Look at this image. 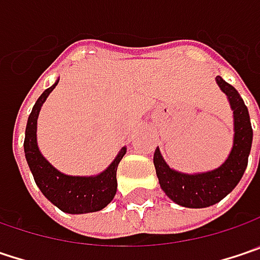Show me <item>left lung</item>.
<instances>
[{"label": "left lung", "mask_w": 260, "mask_h": 260, "mask_svg": "<svg viewBox=\"0 0 260 260\" xmlns=\"http://www.w3.org/2000/svg\"><path fill=\"white\" fill-rule=\"evenodd\" d=\"M220 90L228 96L234 111V146L228 159L216 170L185 175L172 170L162 159L159 149H155L154 166L157 170L161 189L170 200L182 207L203 209L219 203L238 185L244 175L250 154L253 130L247 106L240 98L238 91L220 77H216Z\"/></svg>", "instance_id": "8db88e82"}]
</instances>
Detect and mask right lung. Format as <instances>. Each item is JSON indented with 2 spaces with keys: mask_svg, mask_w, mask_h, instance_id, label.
Returning <instances> with one entry per match:
<instances>
[{
  "mask_svg": "<svg viewBox=\"0 0 260 260\" xmlns=\"http://www.w3.org/2000/svg\"><path fill=\"white\" fill-rule=\"evenodd\" d=\"M57 83L59 81L47 88L32 108L25 132V157L40 191L62 212L72 214L99 212L115 197L117 167L125 154V148L121 149L114 162L98 176H68L56 170L38 151L37 120L43 103L46 102L47 96L53 91Z\"/></svg>",
  "mask_w": 260,
  "mask_h": 260,
  "instance_id": "obj_1",
  "label": "right lung"
}]
</instances>
